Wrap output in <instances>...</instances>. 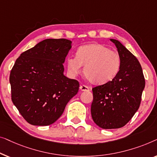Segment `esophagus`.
<instances>
[{
  "label": "esophagus",
  "instance_id": "obj_1",
  "mask_svg": "<svg viewBox=\"0 0 157 157\" xmlns=\"http://www.w3.org/2000/svg\"><path fill=\"white\" fill-rule=\"evenodd\" d=\"M79 89H80L81 91H90V87H89L87 85H80V87H79Z\"/></svg>",
  "mask_w": 157,
  "mask_h": 157
}]
</instances>
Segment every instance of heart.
I'll return each instance as SVG.
<instances>
[{"instance_id": "heart-1", "label": "heart", "mask_w": 157, "mask_h": 157, "mask_svg": "<svg viewBox=\"0 0 157 157\" xmlns=\"http://www.w3.org/2000/svg\"><path fill=\"white\" fill-rule=\"evenodd\" d=\"M120 57L117 52L98 43L79 48L76 56L67 58V72L75 77L84 66V75L90 82L105 84L112 80L117 74L120 66Z\"/></svg>"}]
</instances>
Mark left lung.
<instances>
[{"label":"left lung","mask_w":157,"mask_h":157,"mask_svg":"<svg viewBox=\"0 0 157 157\" xmlns=\"http://www.w3.org/2000/svg\"><path fill=\"white\" fill-rule=\"evenodd\" d=\"M115 44L120 57V70L112 81L92 88V120L102 129L124 126L140 107L145 79L136 57L120 41Z\"/></svg>","instance_id":"obj_1"}]
</instances>
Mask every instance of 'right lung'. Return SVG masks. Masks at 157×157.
Instances as JSON below:
<instances>
[{"instance_id":"obj_1","label":"right lung","mask_w":157,"mask_h":157,"mask_svg":"<svg viewBox=\"0 0 157 157\" xmlns=\"http://www.w3.org/2000/svg\"><path fill=\"white\" fill-rule=\"evenodd\" d=\"M71 44L64 38L44 40L15 61L9 79L11 100L30 124H53L78 93L79 82L63 74Z\"/></svg>"}]
</instances>
